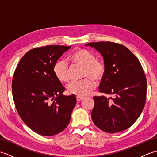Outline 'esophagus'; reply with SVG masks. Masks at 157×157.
<instances>
[{"label":"esophagus","instance_id":"esophagus-1","mask_svg":"<svg viewBox=\"0 0 157 157\" xmlns=\"http://www.w3.org/2000/svg\"><path fill=\"white\" fill-rule=\"evenodd\" d=\"M76 99H77V101L78 102H79V101H82L83 99H84V97H82V96H76Z\"/></svg>","mask_w":157,"mask_h":157}]
</instances>
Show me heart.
I'll return each mask as SVG.
<instances>
[{
  "label": "heart",
  "instance_id": "b5f03b06",
  "mask_svg": "<svg viewBox=\"0 0 157 157\" xmlns=\"http://www.w3.org/2000/svg\"><path fill=\"white\" fill-rule=\"evenodd\" d=\"M71 59L73 64L84 68L82 77L86 78L81 81H72L67 86L70 94L84 96L88 94L94 88V83L101 81L105 75L106 67L105 63L96 59L94 53L85 49H79L73 53ZM56 78L62 83L67 82L69 79V65L64 60L56 61L53 67Z\"/></svg>",
  "mask_w": 157,
  "mask_h": 157
}]
</instances>
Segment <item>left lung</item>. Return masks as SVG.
Instances as JSON below:
<instances>
[{
    "label": "left lung",
    "mask_w": 157,
    "mask_h": 157,
    "mask_svg": "<svg viewBox=\"0 0 157 157\" xmlns=\"http://www.w3.org/2000/svg\"><path fill=\"white\" fill-rule=\"evenodd\" d=\"M101 53L106 67L91 116L95 125L114 134L130 128L144 107L147 82L138 58L123 45L111 42L86 44Z\"/></svg>",
    "instance_id": "8db88e82"
}]
</instances>
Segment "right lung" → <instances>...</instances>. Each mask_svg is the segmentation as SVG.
<instances>
[{"label": "right lung", "instance_id": "obj_1", "mask_svg": "<svg viewBox=\"0 0 157 157\" xmlns=\"http://www.w3.org/2000/svg\"><path fill=\"white\" fill-rule=\"evenodd\" d=\"M71 46L51 45L29 51L20 60L12 80V92L20 117L37 134L51 136L63 132L76 105L53 71L55 63Z\"/></svg>", "mask_w": 157, "mask_h": 157}]
</instances>
